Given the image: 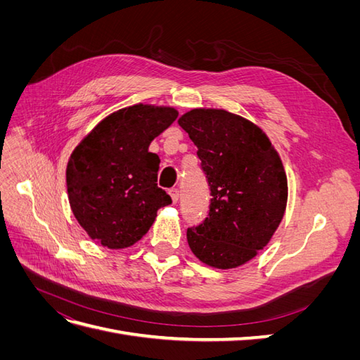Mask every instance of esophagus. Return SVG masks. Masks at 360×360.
<instances>
[{
  "label": "esophagus",
  "instance_id": "34e87169",
  "mask_svg": "<svg viewBox=\"0 0 360 360\" xmlns=\"http://www.w3.org/2000/svg\"><path fill=\"white\" fill-rule=\"evenodd\" d=\"M169 195H171V200H172V202L176 204V202L179 201V198H180V192H179V189H176V188L169 189Z\"/></svg>",
  "mask_w": 360,
  "mask_h": 360
}]
</instances>
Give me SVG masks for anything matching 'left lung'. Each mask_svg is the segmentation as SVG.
Wrapping results in <instances>:
<instances>
[{"mask_svg": "<svg viewBox=\"0 0 360 360\" xmlns=\"http://www.w3.org/2000/svg\"><path fill=\"white\" fill-rule=\"evenodd\" d=\"M209 181V217L188 230L189 248L204 264L236 269L258 255L284 217L287 174L269 136L248 118L193 108L179 118Z\"/></svg>", "mask_w": 360, "mask_h": 360, "instance_id": "left-lung-1", "label": "left lung"}]
</instances>
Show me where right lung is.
Segmentation results:
<instances>
[{
  "label": "right lung",
  "instance_id": "right-lung-1",
  "mask_svg": "<svg viewBox=\"0 0 360 360\" xmlns=\"http://www.w3.org/2000/svg\"><path fill=\"white\" fill-rule=\"evenodd\" d=\"M177 115L172 106L122 108L97 123L72 151L66 168L70 209L97 245H135L160 207L171 204L156 183L160 159L148 146Z\"/></svg>",
  "mask_w": 360,
  "mask_h": 360
}]
</instances>
